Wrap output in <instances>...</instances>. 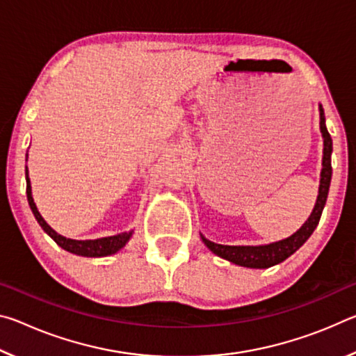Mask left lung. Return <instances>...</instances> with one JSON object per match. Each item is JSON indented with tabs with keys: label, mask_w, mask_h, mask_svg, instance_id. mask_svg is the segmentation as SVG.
<instances>
[{
	"label": "left lung",
	"mask_w": 356,
	"mask_h": 356,
	"mask_svg": "<svg viewBox=\"0 0 356 356\" xmlns=\"http://www.w3.org/2000/svg\"><path fill=\"white\" fill-rule=\"evenodd\" d=\"M318 111H321V131L323 138V159H322V172H321V185H318V196L316 201L314 210L309 215V218L305 221L297 232L292 234L291 237L280 242L268 243V245H259V246H231V245H220L215 242H210L201 234V238L204 245L213 252V254L220 256L226 261L242 265V267L250 268H268L273 265L286 261L289 256H292L300 246L311 237L314 232L318 221L323 212L325 202H327L330 182H331V152H333V141L325 125V114L322 105H318Z\"/></svg>",
	"instance_id": "left-lung-1"
}]
</instances>
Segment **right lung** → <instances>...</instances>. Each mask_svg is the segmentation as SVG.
Listing matches in <instances>:
<instances>
[{
	"instance_id": "1",
	"label": "right lung",
	"mask_w": 356,
	"mask_h": 356,
	"mask_svg": "<svg viewBox=\"0 0 356 356\" xmlns=\"http://www.w3.org/2000/svg\"><path fill=\"white\" fill-rule=\"evenodd\" d=\"M26 156H28V154H26ZM25 174H26V197H28L29 207H31L35 220H38L40 227L44 229L48 236L55 240V242L61 246L63 250L74 252V254H78V256H84V257H104V256L114 254V252L122 250L124 246L127 245L134 231L122 232V234H118V236H111V237L95 238V240H74V238L59 236L56 231H53V229L47 225V221L42 218V215L39 213L38 207H35L33 195H31V182H29V177H28V166L25 168Z\"/></svg>"
}]
</instances>
